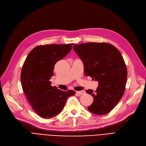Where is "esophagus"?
I'll list each match as a JSON object with an SVG mask.
<instances>
[{
  "label": "esophagus",
  "instance_id": "esophagus-1",
  "mask_svg": "<svg viewBox=\"0 0 146 146\" xmlns=\"http://www.w3.org/2000/svg\"><path fill=\"white\" fill-rule=\"evenodd\" d=\"M76 92L78 95H83V94H85V91H84V90H80V91H76Z\"/></svg>",
  "mask_w": 146,
  "mask_h": 146
}]
</instances>
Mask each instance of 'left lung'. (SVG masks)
<instances>
[{
  "mask_svg": "<svg viewBox=\"0 0 146 146\" xmlns=\"http://www.w3.org/2000/svg\"><path fill=\"white\" fill-rule=\"evenodd\" d=\"M73 49L84 64V72L98 81L94 92H86L94 97L88 109L94 114L108 113L116 106L125 91L127 71L121 54L112 44L89 42L74 45Z\"/></svg>",
  "mask_w": 146,
  "mask_h": 146,
  "instance_id": "obj_1",
  "label": "left lung"
}]
</instances>
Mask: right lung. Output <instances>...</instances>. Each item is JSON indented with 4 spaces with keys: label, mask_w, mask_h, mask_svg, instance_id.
Instances as JSON below:
<instances>
[{
    "label": "right lung",
    "mask_w": 146,
    "mask_h": 146,
    "mask_svg": "<svg viewBox=\"0 0 146 146\" xmlns=\"http://www.w3.org/2000/svg\"><path fill=\"white\" fill-rule=\"evenodd\" d=\"M73 43L45 44L35 47L29 53L22 68L21 79L23 92L32 108L40 117L51 118L63 109L72 90L63 91L52 86L55 64L71 51Z\"/></svg>",
    "instance_id": "1"
}]
</instances>
